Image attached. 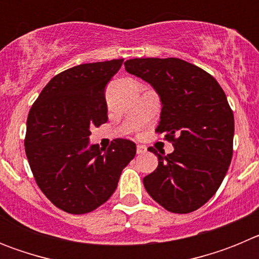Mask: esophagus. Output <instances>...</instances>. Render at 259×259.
<instances>
[{"instance_id":"obj_1","label":"esophagus","mask_w":259,"mask_h":259,"mask_svg":"<svg viewBox=\"0 0 259 259\" xmlns=\"http://www.w3.org/2000/svg\"><path fill=\"white\" fill-rule=\"evenodd\" d=\"M137 154H144L146 152V146L144 145H137V149H136Z\"/></svg>"}]
</instances>
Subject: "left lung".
<instances>
[{"mask_svg":"<svg viewBox=\"0 0 259 259\" xmlns=\"http://www.w3.org/2000/svg\"><path fill=\"white\" fill-rule=\"evenodd\" d=\"M124 67L159 95L155 132L175 149L164 155L149 148L158 167L144 178L146 192L171 212L200 209L218 191L232 159L235 120L226 93L206 71L179 58H134Z\"/></svg>","mask_w":259,"mask_h":259,"instance_id":"1","label":"left lung"}]
</instances>
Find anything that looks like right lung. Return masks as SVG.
I'll return each instance as SVG.
<instances>
[{"label": "right lung", "instance_id": "right-lung-1", "mask_svg": "<svg viewBox=\"0 0 259 259\" xmlns=\"http://www.w3.org/2000/svg\"><path fill=\"white\" fill-rule=\"evenodd\" d=\"M124 59L75 66L41 91L27 118L24 146L38 188L58 209L91 212L116 189L136 144L115 139L107 149L89 145L91 127L107 122L105 87Z\"/></svg>", "mask_w": 259, "mask_h": 259}]
</instances>
